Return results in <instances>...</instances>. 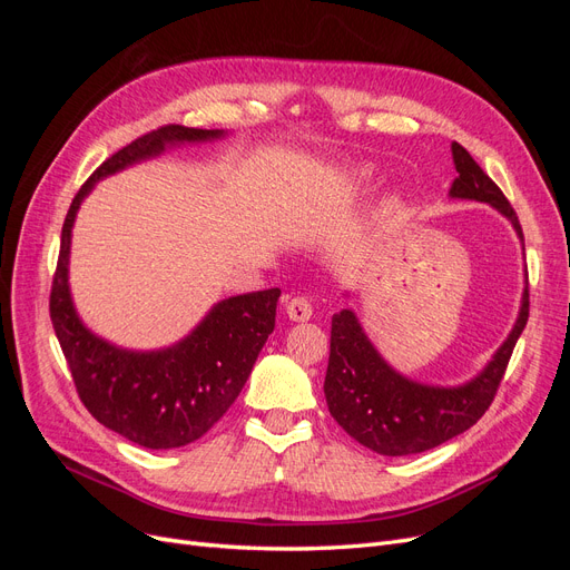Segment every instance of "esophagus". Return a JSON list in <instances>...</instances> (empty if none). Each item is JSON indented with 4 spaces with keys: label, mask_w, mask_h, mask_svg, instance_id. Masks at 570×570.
<instances>
[{
    "label": "esophagus",
    "mask_w": 570,
    "mask_h": 570,
    "mask_svg": "<svg viewBox=\"0 0 570 570\" xmlns=\"http://www.w3.org/2000/svg\"><path fill=\"white\" fill-rule=\"evenodd\" d=\"M285 314L289 316V321H297V323H304L312 318L314 308H312V302H308L306 297L297 295V297H289L287 304H285Z\"/></svg>",
    "instance_id": "obj_1"
}]
</instances>
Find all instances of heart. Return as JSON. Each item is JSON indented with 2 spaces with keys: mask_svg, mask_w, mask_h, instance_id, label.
<instances>
[{
  "mask_svg": "<svg viewBox=\"0 0 570 570\" xmlns=\"http://www.w3.org/2000/svg\"><path fill=\"white\" fill-rule=\"evenodd\" d=\"M368 178H371V168H361V170H356V174H354L352 183L354 185H364V183H368Z\"/></svg>",
  "mask_w": 570,
  "mask_h": 570,
  "instance_id": "obj_1",
  "label": "heart"
}]
</instances>
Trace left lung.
Returning a JSON list of instances; mask_svg holds the SVG:
<instances>
[{
  "label": "left lung",
  "mask_w": 570,
  "mask_h": 570,
  "mask_svg": "<svg viewBox=\"0 0 570 570\" xmlns=\"http://www.w3.org/2000/svg\"><path fill=\"white\" fill-rule=\"evenodd\" d=\"M456 180L450 197L485 202L504 214L523 239L513 206L502 189L482 170L459 142H452ZM530 314L528 285L513 331L473 381L459 387H438L413 383L396 373L366 337L364 327L350 308L333 316L331 358L325 371V402L331 416L368 450L383 456H406L428 452L433 446L461 435L482 419L502 383Z\"/></svg>",
  "instance_id": "left-lung-1"
}]
</instances>
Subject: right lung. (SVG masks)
Listing matches in <instances>:
<instances>
[{
    "mask_svg": "<svg viewBox=\"0 0 570 570\" xmlns=\"http://www.w3.org/2000/svg\"><path fill=\"white\" fill-rule=\"evenodd\" d=\"M223 135V130L170 124L137 137L82 183L61 228L49 316L78 396L101 425L147 450H174L195 442L230 409L273 333L281 289L271 287L218 302L174 347L159 352L120 350L92 335L76 314L68 289L71 228L80 202L97 180L159 157L166 147L206 142Z\"/></svg>",
    "mask_w": 570,
    "mask_h": 570,
    "instance_id": "right-lung-1",
    "label": "right lung"
}]
</instances>
